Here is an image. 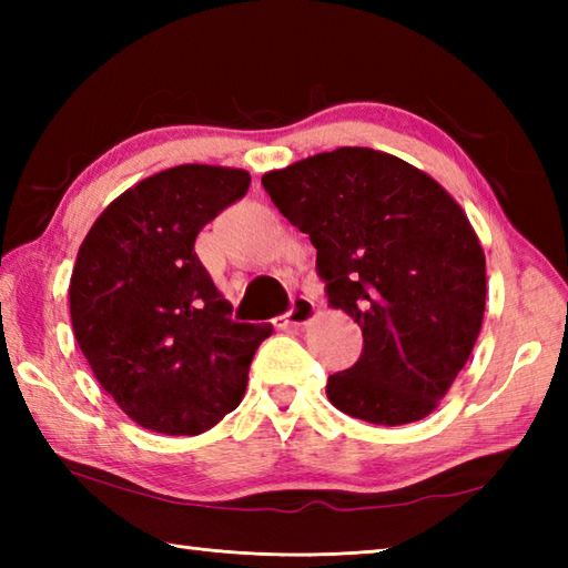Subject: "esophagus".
Returning <instances> with one entry per match:
<instances>
[{
	"label": "esophagus",
	"mask_w": 568,
	"mask_h": 568,
	"mask_svg": "<svg viewBox=\"0 0 568 568\" xmlns=\"http://www.w3.org/2000/svg\"><path fill=\"white\" fill-rule=\"evenodd\" d=\"M315 303L307 295H295L293 303H291V310L285 312V322L287 324H295V327H300V324H307L312 317H315Z\"/></svg>",
	"instance_id": "34e87169"
}]
</instances>
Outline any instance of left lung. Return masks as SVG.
Returning <instances> with one entry per match:
<instances>
[{
	"label": "left lung",
	"mask_w": 568,
	"mask_h": 568,
	"mask_svg": "<svg viewBox=\"0 0 568 568\" xmlns=\"http://www.w3.org/2000/svg\"><path fill=\"white\" fill-rule=\"evenodd\" d=\"M287 222L317 248L329 305L364 352L327 381L329 403L371 425L427 417L478 339L486 256L464 210L395 155L346 146L265 173Z\"/></svg>",
	"instance_id": "8db88e82"
}]
</instances>
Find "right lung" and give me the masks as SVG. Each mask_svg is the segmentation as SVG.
Listing matches in <instances>:
<instances>
[{
	"label": "right lung",
	"instance_id": "obj_1",
	"mask_svg": "<svg viewBox=\"0 0 568 568\" xmlns=\"http://www.w3.org/2000/svg\"><path fill=\"white\" fill-rule=\"evenodd\" d=\"M248 185L236 168H168L119 195L82 241L72 332L94 378L141 427L192 437L244 397L273 327L232 320L195 239Z\"/></svg>",
	"mask_w": 568,
	"mask_h": 568
}]
</instances>
